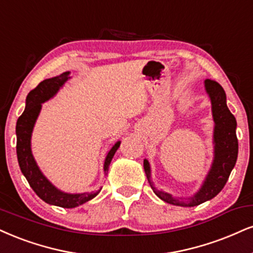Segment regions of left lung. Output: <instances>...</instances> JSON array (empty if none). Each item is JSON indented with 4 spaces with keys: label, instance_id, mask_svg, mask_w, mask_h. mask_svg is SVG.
<instances>
[{
    "label": "left lung",
    "instance_id": "8db88e82",
    "mask_svg": "<svg viewBox=\"0 0 253 253\" xmlns=\"http://www.w3.org/2000/svg\"><path fill=\"white\" fill-rule=\"evenodd\" d=\"M205 90L211 100L213 128V160L202 186L191 197H175L156 187L152 180L151 165L144 159V169L153 192L165 203L182 208H192L211 200L223 190L238 157V139L236 128L237 121L226 105V94L217 81L206 79Z\"/></svg>",
    "mask_w": 253,
    "mask_h": 253
}]
</instances>
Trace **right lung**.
I'll return each mask as SVG.
<instances>
[{
	"instance_id": "add662e5",
	"label": "right lung",
	"mask_w": 253,
	"mask_h": 253,
	"mask_svg": "<svg viewBox=\"0 0 253 253\" xmlns=\"http://www.w3.org/2000/svg\"><path fill=\"white\" fill-rule=\"evenodd\" d=\"M69 74H71V72H65L57 77L45 79V80L40 82L35 89L30 90L26 97V108H24L22 115L17 119L16 123V153L21 172L26 176L30 187L44 203L65 209L77 208V206L89 202L101 191V188H100L95 192L94 191L84 193L63 192L48 180L47 176L40 169L38 163L33 156L32 134L40 112H41L42 103L56 95L60 88H62L63 84L71 79ZM120 144L121 141L119 140L106 154L105 161H103L105 176L107 175L109 164L113 159L115 152H117Z\"/></svg>"
}]
</instances>
